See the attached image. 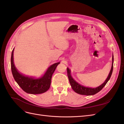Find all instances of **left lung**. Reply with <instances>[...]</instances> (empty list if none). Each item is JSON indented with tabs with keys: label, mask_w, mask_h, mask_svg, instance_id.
Masks as SVG:
<instances>
[{
	"label": "left lung",
	"mask_w": 124,
	"mask_h": 124,
	"mask_svg": "<svg viewBox=\"0 0 124 124\" xmlns=\"http://www.w3.org/2000/svg\"><path fill=\"white\" fill-rule=\"evenodd\" d=\"M113 62H114V58L113 55L112 56V67L110 72L109 73V74L106 79V80L104 81L103 84L100 85L99 86L96 88H91V87H85L84 86H82L78 84V83L75 81L72 77L71 76V71L70 69L67 68V74H68V77L69 78V81L70 83V85L71 86L72 89L73 91L80 95H87V96H90V95H93L96 94L97 93L100 92L101 89H102L104 86L106 85L108 81L110 80L111 78V76L112 73V71H113Z\"/></svg>",
	"instance_id": "obj_1"
}]
</instances>
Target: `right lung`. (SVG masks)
I'll list each match as a JSON object with an SVG mask.
<instances>
[{"mask_svg":"<svg viewBox=\"0 0 124 124\" xmlns=\"http://www.w3.org/2000/svg\"><path fill=\"white\" fill-rule=\"evenodd\" d=\"M13 52L14 48L11 54V71L14 80L18 85L24 92L31 94H40L46 92L50 87L52 75L60 62L51 65L42 77L34 78L25 76L18 72L14 64Z\"/></svg>","mask_w":124,"mask_h":124,"instance_id":"1","label":"right lung"}]
</instances>
